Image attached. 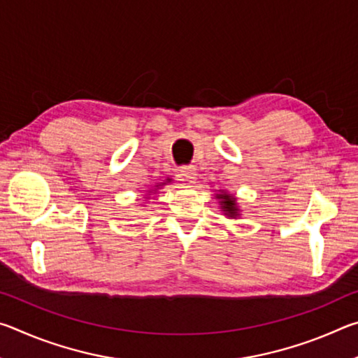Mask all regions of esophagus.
Returning a JSON list of instances; mask_svg holds the SVG:
<instances>
[{
    "mask_svg": "<svg viewBox=\"0 0 358 358\" xmlns=\"http://www.w3.org/2000/svg\"><path fill=\"white\" fill-rule=\"evenodd\" d=\"M180 175L183 177L186 181H189V183H196V178H197V169L192 167V166H187V167H181Z\"/></svg>",
    "mask_w": 358,
    "mask_h": 358,
    "instance_id": "34e87169",
    "label": "esophagus"
}]
</instances>
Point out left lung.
<instances>
[{
	"instance_id": "8db88e82",
	"label": "left lung",
	"mask_w": 358,
	"mask_h": 358,
	"mask_svg": "<svg viewBox=\"0 0 358 358\" xmlns=\"http://www.w3.org/2000/svg\"><path fill=\"white\" fill-rule=\"evenodd\" d=\"M216 197L220 199V205H221V210L226 213L229 217H235L238 216V208H237V201H235L234 196H230L227 192H221V194H216Z\"/></svg>"
}]
</instances>
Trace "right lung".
I'll return each instance as SVG.
<instances>
[{
    "mask_svg": "<svg viewBox=\"0 0 358 358\" xmlns=\"http://www.w3.org/2000/svg\"><path fill=\"white\" fill-rule=\"evenodd\" d=\"M167 181H169V180H167ZM161 185H164V183H161ZM161 185H157V186H161ZM157 186H156V187H157ZM155 191H156V189H155Z\"/></svg>",
    "mask_w": 358,
    "mask_h": 358,
    "instance_id": "obj_1",
    "label": "right lung"
}]
</instances>
